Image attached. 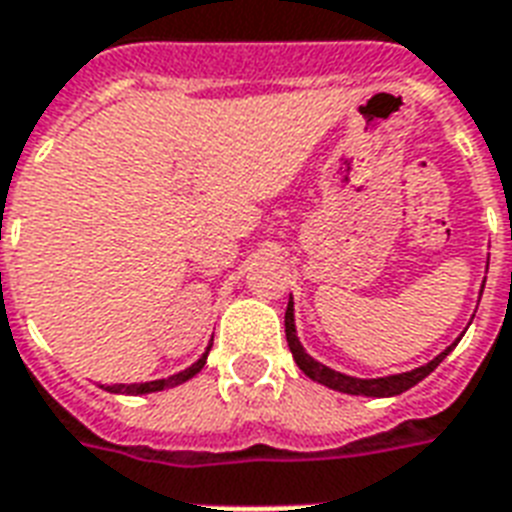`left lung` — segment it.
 Returning a JSON list of instances; mask_svg holds the SVG:
<instances>
[{
	"label": "left lung",
	"mask_w": 512,
	"mask_h": 512,
	"mask_svg": "<svg viewBox=\"0 0 512 512\" xmlns=\"http://www.w3.org/2000/svg\"><path fill=\"white\" fill-rule=\"evenodd\" d=\"M295 308H292V300L287 303V314H284V333H287V343H290V351L295 362H298V368L306 373L311 381H317V384H325L330 389H338V392H346V395H362V397H395L403 395L405 389H411L421 381V378H427L432 370L438 368L440 362L446 360V354L454 346H448L446 351H440L438 357L427 365H421V368L411 370V373H400V376H386V378H354L346 376V373H338V370L327 368L322 362H317L314 357H308L306 349L300 346L298 335H295V314H292Z\"/></svg>",
	"instance_id": "1"
}]
</instances>
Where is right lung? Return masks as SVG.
Returning a JSON list of instances; mask_svg holds the SVG:
<instances>
[{
  "instance_id": "right-lung-1",
  "label": "right lung",
  "mask_w": 512,
  "mask_h": 512,
  "mask_svg": "<svg viewBox=\"0 0 512 512\" xmlns=\"http://www.w3.org/2000/svg\"><path fill=\"white\" fill-rule=\"evenodd\" d=\"M206 354H209V351H206ZM206 354L195 362V365H190L187 370L177 373V376L158 378V381H147V384H112L107 386V392H115V395H150V392H161V389H171V386L185 384L187 378H193L195 373H201V368L206 365Z\"/></svg>"
}]
</instances>
